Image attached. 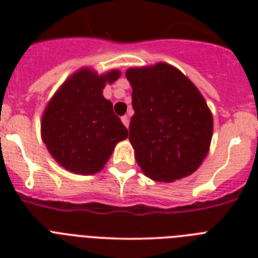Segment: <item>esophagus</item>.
<instances>
[{
  "instance_id": "esophagus-1",
  "label": "esophagus",
  "mask_w": 258,
  "mask_h": 258,
  "mask_svg": "<svg viewBox=\"0 0 258 258\" xmlns=\"http://www.w3.org/2000/svg\"><path fill=\"white\" fill-rule=\"evenodd\" d=\"M121 121H123V124L125 125V127H127V128H128V124H130V119H128V116H121Z\"/></svg>"
}]
</instances>
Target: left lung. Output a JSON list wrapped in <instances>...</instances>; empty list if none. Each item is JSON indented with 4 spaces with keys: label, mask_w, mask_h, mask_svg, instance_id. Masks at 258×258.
Instances as JSON below:
<instances>
[{
    "label": "left lung",
    "mask_w": 258,
    "mask_h": 258,
    "mask_svg": "<svg viewBox=\"0 0 258 258\" xmlns=\"http://www.w3.org/2000/svg\"><path fill=\"white\" fill-rule=\"evenodd\" d=\"M130 142L142 171L158 182H172L196 171L208 154L213 116L196 86L174 67L131 68Z\"/></svg>",
    "instance_id": "8db88e82"
}]
</instances>
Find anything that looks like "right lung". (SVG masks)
Instances as JSON below:
<instances>
[{
  "label": "right lung",
  "mask_w": 258,
  "mask_h": 258,
  "mask_svg": "<svg viewBox=\"0 0 258 258\" xmlns=\"http://www.w3.org/2000/svg\"><path fill=\"white\" fill-rule=\"evenodd\" d=\"M119 75L79 71L49 101L42 116V141L67 170L83 175L100 171L115 145L128 137L112 103L103 96L105 83H113Z\"/></svg>",
  "instance_id": "right-lung-1"
}]
</instances>
